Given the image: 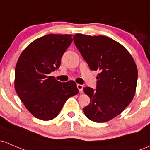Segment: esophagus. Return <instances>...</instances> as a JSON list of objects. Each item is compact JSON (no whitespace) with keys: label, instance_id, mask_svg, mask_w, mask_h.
Segmentation results:
<instances>
[{"label":"esophagus","instance_id":"1","mask_svg":"<svg viewBox=\"0 0 150 150\" xmlns=\"http://www.w3.org/2000/svg\"><path fill=\"white\" fill-rule=\"evenodd\" d=\"M77 88H78V90H79V92L80 93H83V85L78 84V85H77Z\"/></svg>","mask_w":150,"mask_h":150}]
</instances>
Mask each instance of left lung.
Segmentation results:
<instances>
[{
  "label": "left lung",
  "instance_id": "left-lung-1",
  "mask_svg": "<svg viewBox=\"0 0 150 150\" xmlns=\"http://www.w3.org/2000/svg\"><path fill=\"white\" fill-rule=\"evenodd\" d=\"M73 40L90 69L100 71L96 89L83 88L91 99L83 111L90 120L106 122L133 99L138 78L136 64L125 47L109 37L76 34Z\"/></svg>",
  "mask_w": 150,
  "mask_h": 150
}]
</instances>
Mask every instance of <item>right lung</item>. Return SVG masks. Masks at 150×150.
<instances>
[{
	"mask_svg": "<svg viewBox=\"0 0 150 150\" xmlns=\"http://www.w3.org/2000/svg\"><path fill=\"white\" fill-rule=\"evenodd\" d=\"M72 42L70 34H50L36 39L20 55L15 69V89L25 107L34 117L54 119L66 100L78 93L74 81L61 83L52 72Z\"/></svg>",
	"mask_w": 150,
	"mask_h": 150,
	"instance_id": "obj_1",
	"label": "right lung"
}]
</instances>
